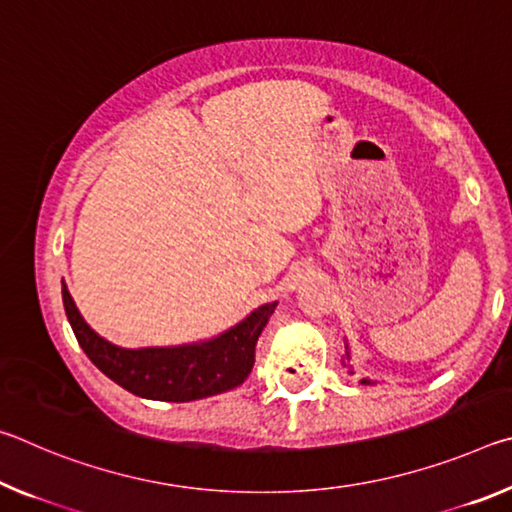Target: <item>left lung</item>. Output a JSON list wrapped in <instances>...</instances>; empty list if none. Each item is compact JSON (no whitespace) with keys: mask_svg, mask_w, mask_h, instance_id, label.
Instances as JSON below:
<instances>
[{"mask_svg":"<svg viewBox=\"0 0 512 512\" xmlns=\"http://www.w3.org/2000/svg\"><path fill=\"white\" fill-rule=\"evenodd\" d=\"M345 357L350 359V352H345ZM352 372V370H350ZM361 384H372V381H368V379H361Z\"/></svg>","mask_w":512,"mask_h":512,"instance_id":"left-lung-1","label":"left lung"}]
</instances>
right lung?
I'll list each match as a JSON object with an SVG mask.
<instances>
[{
    "instance_id": "right-lung-1",
    "label": "right lung",
    "mask_w": 512,
    "mask_h": 512,
    "mask_svg": "<svg viewBox=\"0 0 512 512\" xmlns=\"http://www.w3.org/2000/svg\"><path fill=\"white\" fill-rule=\"evenodd\" d=\"M63 305L76 341L103 375L128 393L158 402H192L244 384L255 363V345L277 302L257 307L235 327L203 343L128 350L101 339L85 323L63 284Z\"/></svg>"
}]
</instances>
